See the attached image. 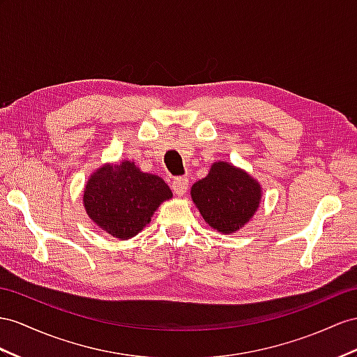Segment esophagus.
I'll return each mask as SVG.
<instances>
[{
	"instance_id": "34e87169",
	"label": "esophagus",
	"mask_w": 357,
	"mask_h": 357,
	"mask_svg": "<svg viewBox=\"0 0 357 357\" xmlns=\"http://www.w3.org/2000/svg\"><path fill=\"white\" fill-rule=\"evenodd\" d=\"M188 178L185 176H178L172 181V188L175 191V195L178 196H184L188 190Z\"/></svg>"
}]
</instances>
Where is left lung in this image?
<instances>
[{"label": "left lung", "instance_id": "obj_1", "mask_svg": "<svg viewBox=\"0 0 357 357\" xmlns=\"http://www.w3.org/2000/svg\"><path fill=\"white\" fill-rule=\"evenodd\" d=\"M191 197L205 222L218 232L232 234L248 223L261 200V187L248 173L223 161L191 187Z\"/></svg>", "mask_w": 357, "mask_h": 357}]
</instances>
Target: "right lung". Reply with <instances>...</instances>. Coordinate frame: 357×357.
<instances>
[{
  "instance_id": "right-lung-1",
  "label": "right lung",
  "mask_w": 357,
  "mask_h": 357,
  "mask_svg": "<svg viewBox=\"0 0 357 357\" xmlns=\"http://www.w3.org/2000/svg\"><path fill=\"white\" fill-rule=\"evenodd\" d=\"M170 197L172 191L160 176L123 161L100 167L91 175L84 191V206L100 229L128 240L139 234L151 222L155 209Z\"/></svg>"
}]
</instances>
